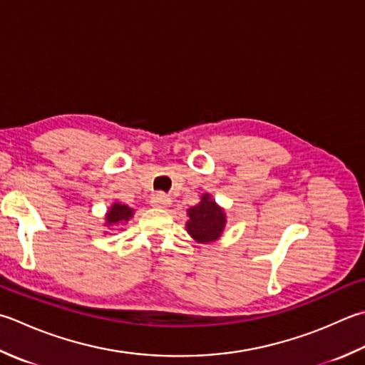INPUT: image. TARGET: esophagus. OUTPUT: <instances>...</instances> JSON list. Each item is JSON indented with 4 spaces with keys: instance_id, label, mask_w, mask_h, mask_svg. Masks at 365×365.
Masks as SVG:
<instances>
[{
    "instance_id": "esophagus-1",
    "label": "esophagus",
    "mask_w": 365,
    "mask_h": 365,
    "mask_svg": "<svg viewBox=\"0 0 365 365\" xmlns=\"http://www.w3.org/2000/svg\"><path fill=\"white\" fill-rule=\"evenodd\" d=\"M170 204H173V201H170V197L164 196V195H155L152 197V205L153 207H158V209H166V207H169Z\"/></svg>"
}]
</instances>
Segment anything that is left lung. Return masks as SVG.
I'll return each mask as SVG.
<instances>
[{
	"mask_svg": "<svg viewBox=\"0 0 365 365\" xmlns=\"http://www.w3.org/2000/svg\"><path fill=\"white\" fill-rule=\"evenodd\" d=\"M188 221L185 227L197 244H212L218 240L226 227V212L209 192H204L195 207L187 210Z\"/></svg>",
	"mask_w": 365,
	"mask_h": 365,
	"instance_id": "obj_1",
	"label": "left lung"
}]
</instances>
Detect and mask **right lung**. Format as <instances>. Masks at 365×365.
I'll use <instances>...</instances> for the list:
<instances>
[{
    "label": "right lung",
    "instance_id": "obj_1",
    "mask_svg": "<svg viewBox=\"0 0 365 365\" xmlns=\"http://www.w3.org/2000/svg\"><path fill=\"white\" fill-rule=\"evenodd\" d=\"M133 215H134V209H131L130 205L115 201L112 202V205L106 212L104 226L112 227V226H120L123 223H128V221L133 218Z\"/></svg>",
    "mask_w": 365,
    "mask_h": 365
}]
</instances>
